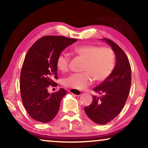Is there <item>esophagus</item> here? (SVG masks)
<instances>
[{"label": "esophagus", "instance_id": "esophagus-1", "mask_svg": "<svg viewBox=\"0 0 148 148\" xmlns=\"http://www.w3.org/2000/svg\"><path fill=\"white\" fill-rule=\"evenodd\" d=\"M69 92L71 94L75 95V96H80L81 94H82V92H80L79 90H75V89H70L69 90Z\"/></svg>", "mask_w": 148, "mask_h": 148}]
</instances>
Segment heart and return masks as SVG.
<instances>
[{
    "instance_id": "1",
    "label": "heart",
    "mask_w": 148,
    "mask_h": 148,
    "mask_svg": "<svg viewBox=\"0 0 148 148\" xmlns=\"http://www.w3.org/2000/svg\"><path fill=\"white\" fill-rule=\"evenodd\" d=\"M74 53L86 60L82 73H73L63 80L66 87L82 90L92 83L93 77L102 82L112 73L115 66V56L112 49L92 44L75 46ZM70 58L67 54H60L56 59V66L60 71L66 73L69 68Z\"/></svg>"
}]
</instances>
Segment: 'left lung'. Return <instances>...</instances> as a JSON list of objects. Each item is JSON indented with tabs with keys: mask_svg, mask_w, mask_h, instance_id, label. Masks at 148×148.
<instances>
[{
	"mask_svg": "<svg viewBox=\"0 0 148 148\" xmlns=\"http://www.w3.org/2000/svg\"><path fill=\"white\" fill-rule=\"evenodd\" d=\"M116 56V65L108 78L94 88L100 96H92L90 106L84 108L92 121L105 125L113 120L123 110L128 98L131 84V69L124 51L112 40L104 38Z\"/></svg>",
	"mask_w": 148,
	"mask_h": 148,
	"instance_id": "8db88e82",
	"label": "left lung"
}]
</instances>
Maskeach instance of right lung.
Segmentation results:
<instances>
[{
  "instance_id": "right-lung-1",
  "label": "right lung",
  "mask_w": 148,
  "mask_h": 148,
  "mask_svg": "<svg viewBox=\"0 0 148 148\" xmlns=\"http://www.w3.org/2000/svg\"><path fill=\"white\" fill-rule=\"evenodd\" d=\"M77 39L60 36H46L32 45L24 59L20 75L22 102L28 114L40 123H48L58 112L60 101L66 94L60 88L48 92L49 86L56 87V59L68 46Z\"/></svg>"
}]
</instances>
